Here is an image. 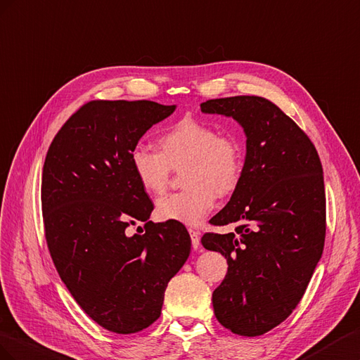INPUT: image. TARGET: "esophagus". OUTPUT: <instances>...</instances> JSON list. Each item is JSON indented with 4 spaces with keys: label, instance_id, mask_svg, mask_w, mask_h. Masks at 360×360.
<instances>
[{
    "label": "esophagus",
    "instance_id": "esophagus-1",
    "mask_svg": "<svg viewBox=\"0 0 360 360\" xmlns=\"http://www.w3.org/2000/svg\"><path fill=\"white\" fill-rule=\"evenodd\" d=\"M190 237H191V244H193V249H198L200 245V233L198 231H193L190 229Z\"/></svg>",
    "mask_w": 360,
    "mask_h": 360
}]
</instances>
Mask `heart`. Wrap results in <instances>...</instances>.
I'll use <instances>...</instances> for the list:
<instances>
[{"label": "heart", "mask_w": 360, "mask_h": 360, "mask_svg": "<svg viewBox=\"0 0 360 360\" xmlns=\"http://www.w3.org/2000/svg\"><path fill=\"white\" fill-rule=\"evenodd\" d=\"M132 173L149 194L167 187L170 169L184 170V190L157 202L164 221L198 226L215 207L219 196L238 187L243 174V148L231 134H219L215 127L196 119L173 123L158 137V152L136 146L129 153Z\"/></svg>", "instance_id": "obj_1"}]
</instances>
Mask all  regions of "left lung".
<instances>
[{"mask_svg":"<svg viewBox=\"0 0 360 360\" xmlns=\"http://www.w3.org/2000/svg\"><path fill=\"white\" fill-rule=\"evenodd\" d=\"M200 110L232 117L245 136L241 181L211 219L237 228L202 237L205 249L228 261V274L212 292L214 314L233 333L259 336L291 315L323 255L321 161L309 137L269 99H210Z\"/></svg>","mask_w":360,"mask_h":360,"instance_id":"8db88e82","label":"left lung"}]
</instances>
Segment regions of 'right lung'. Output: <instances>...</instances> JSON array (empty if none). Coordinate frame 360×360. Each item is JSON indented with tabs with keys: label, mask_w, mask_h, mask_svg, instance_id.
I'll use <instances>...</instances> for the list:
<instances>
[{
	"label": "right lung",
	"mask_w": 360,
	"mask_h": 360,
	"mask_svg": "<svg viewBox=\"0 0 360 360\" xmlns=\"http://www.w3.org/2000/svg\"><path fill=\"white\" fill-rule=\"evenodd\" d=\"M174 110L153 101H91L61 127L45 158L51 258L81 309L115 333L157 320L169 281L190 256L186 226L149 221L153 203L129 164L145 132ZM136 221L146 233L128 236Z\"/></svg>",
	"instance_id": "obj_1"
}]
</instances>
